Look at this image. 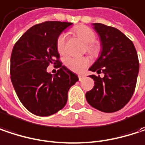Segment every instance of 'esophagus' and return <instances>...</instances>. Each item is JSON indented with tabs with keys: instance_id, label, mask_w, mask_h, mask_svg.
Listing matches in <instances>:
<instances>
[{
	"instance_id": "esophagus-1",
	"label": "esophagus",
	"mask_w": 145,
	"mask_h": 145,
	"mask_svg": "<svg viewBox=\"0 0 145 145\" xmlns=\"http://www.w3.org/2000/svg\"><path fill=\"white\" fill-rule=\"evenodd\" d=\"M84 77H85L84 75H82V74H79V80H80V81H81V80L84 79Z\"/></svg>"
}]
</instances>
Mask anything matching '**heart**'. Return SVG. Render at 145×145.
<instances>
[{"mask_svg":"<svg viewBox=\"0 0 145 145\" xmlns=\"http://www.w3.org/2000/svg\"><path fill=\"white\" fill-rule=\"evenodd\" d=\"M74 32L83 43L86 44V51L88 53H89L92 56H95L98 54L99 46L95 44V41L96 40V35L91 29L86 26H79L74 29ZM65 40H66L65 34L59 35L57 39L56 48L60 55H63L65 52ZM88 64H89V59L86 57L75 58V57L68 56L65 59V66L74 72H81L88 65Z\"/></svg>","mask_w":145,"mask_h":145,"instance_id":"obj_1","label":"heart"}]
</instances>
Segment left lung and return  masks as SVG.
<instances>
[{"mask_svg":"<svg viewBox=\"0 0 145 145\" xmlns=\"http://www.w3.org/2000/svg\"><path fill=\"white\" fill-rule=\"evenodd\" d=\"M92 25L99 35L101 50L89 71L105 75H89L95 86L86 94V100L100 111H118L135 92L139 70L138 55L133 42L118 29L100 23Z\"/></svg>","mask_w":145,"mask_h":145,"instance_id":"obj_1","label":"left lung"}]
</instances>
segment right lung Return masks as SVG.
I'll list each match as a JSON object with an SVG mask.
<instances>
[{
  "label": "right lung",
  "mask_w": 145,
  "mask_h": 145,
  "mask_svg": "<svg viewBox=\"0 0 145 145\" xmlns=\"http://www.w3.org/2000/svg\"><path fill=\"white\" fill-rule=\"evenodd\" d=\"M73 23L46 21L35 25L22 35L10 56V79L22 105L34 114L49 116L63 109L68 91L78 75L62 65L56 41ZM50 63H58L56 75L47 71Z\"/></svg>",
  "instance_id": "add662e5"
}]
</instances>
